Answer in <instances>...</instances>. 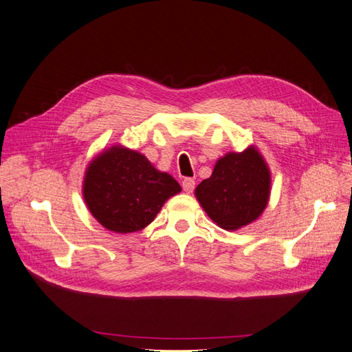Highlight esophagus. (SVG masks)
Listing matches in <instances>:
<instances>
[{"label": "esophagus", "instance_id": "esophagus-1", "mask_svg": "<svg viewBox=\"0 0 352 352\" xmlns=\"http://www.w3.org/2000/svg\"><path fill=\"white\" fill-rule=\"evenodd\" d=\"M183 186V190L186 193H192L195 190V179L193 178H184L182 182Z\"/></svg>", "mask_w": 352, "mask_h": 352}]
</instances>
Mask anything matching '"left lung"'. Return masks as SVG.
I'll use <instances>...</instances> for the list:
<instances>
[{"label": "left lung", "instance_id": "obj_1", "mask_svg": "<svg viewBox=\"0 0 352 352\" xmlns=\"http://www.w3.org/2000/svg\"><path fill=\"white\" fill-rule=\"evenodd\" d=\"M210 219L235 231L256 220L267 207L270 170L256 148L228 153L219 159L210 178L195 190Z\"/></svg>", "mask_w": 352, "mask_h": 352}]
</instances>
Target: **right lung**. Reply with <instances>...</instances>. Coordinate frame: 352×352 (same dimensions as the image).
Wrapping results in <instances>:
<instances>
[{
    "label": "right lung",
    "mask_w": 352,
    "mask_h": 352,
    "mask_svg": "<svg viewBox=\"0 0 352 352\" xmlns=\"http://www.w3.org/2000/svg\"><path fill=\"white\" fill-rule=\"evenodd\" d=\"M182 187L136 151L112 146L94 159L84 179V199L106 230L136 232L150 225Z\"/></svg>",
    "instance_id": "right-lung-1"
}]
</instances>
